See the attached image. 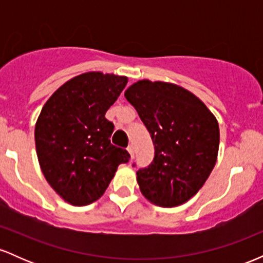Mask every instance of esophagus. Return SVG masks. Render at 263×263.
I'll return each instance as SVG.
<instances>
[{
	"instance_id": "esophagus-1",
	"label": "esophagus",
	"mask_w": 263,
	"mask_h": 263,
	"mask_svg": "<svg viewBox=\"0 0 263 263\" xmlns=\"http://www.w3.org/2000/svg\"><path fill=\"white\" fill-rule=\"evenodd\" d=\"M127 151H128L129 156H131V158H134V146H132V144H129V146L127 147Z\"/></svg>"
}]
</instances>
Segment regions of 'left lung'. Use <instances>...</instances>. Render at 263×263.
I'll return each instance as SVG.
<instances>
[{"instance_id": "obj_1", "label": "left lung", "mask_w": 263, "mask_h": 263, "mask_svg": "<svg viewBox=\"0 0 263 263\" xmlns=\"http://www.w3.org/2000/svg\"><path fill=\"white\" fill-rule=\"evenodd\" d=\"M125 98L155 146L152 163L137 171L141 193L159 206L185 203L204 185L216 163L220 132L215 116L197 96L170 83L137 81Z\"/></svg>"}]
</instances>
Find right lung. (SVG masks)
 I'll return each instance as SVG.
<instances>
[{
  "label": "right lung",
  "mask_w": 263,
  "mask_h": 263,
  "mask_svg": "<svg viewBox=\"0 0 263 263\" xmlns=\"http://www.w3.org/2000/svg\"><path fill=\"white\" fill-rule=\"evenodd\" d=\"M127 78L90 71L62 85L35 123V149L50 186L68 203L83 206L105 193L126 149L111 144L114 123L105 117Z\"/></svg>",
  "instance_id": "obj_1"
}]
</instances>
